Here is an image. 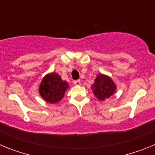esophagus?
Segmentation results:
<instances>
[{
	"instance_id": "esophagus-1",
	"label": "esophagus",
	"mask_w": 155,
	"mask_h": 155,
	"mask_svg": "<svg viewBox=\"0 0 155 155\" xmlns=\"http://www.w3.org/2000/svg\"><path fill=\"white\" fill-rule=\"evenodd\" d=\"M74 84L75 85H81V81L80 80H77V81H74Z\"/></svg>"
}]
</instances>
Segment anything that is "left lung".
Listing matches in <instances>:
<instances>
[{"mask_svg": "<svg viewBox=\"0 0 155 155\" xmlns=\"http://www.w3.org/2000/svg\"><path fill=\"white\" fill-rule=\"evenodd\" d=\"M91 89L94 96L99 101H105L114 94L116 85L110 77L101 74L97 75L96 78L94 79Z\"/></svg>", "mask_w": 155, "mask_h": 155, "instance_id": "1", "label": "left lung"}]
</instances>
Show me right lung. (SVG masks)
Segmentation results:
<instances>
[{"label": "right lung", "mask_w": 155, "mask_h": 155, "mask_svg": "<svg viewBox=\"0 0 155 155\" xmlns=\"http://www.w3.org/2000/svg\"><path fill=\"white\" fill-rule=\"evenodd\" d=\"M69 85L55 72L45 75L40 83L39 92L41 97L49 103H57L64 98Z\"/></svg>", "instance_id": "obj_1"}]
</instances>
